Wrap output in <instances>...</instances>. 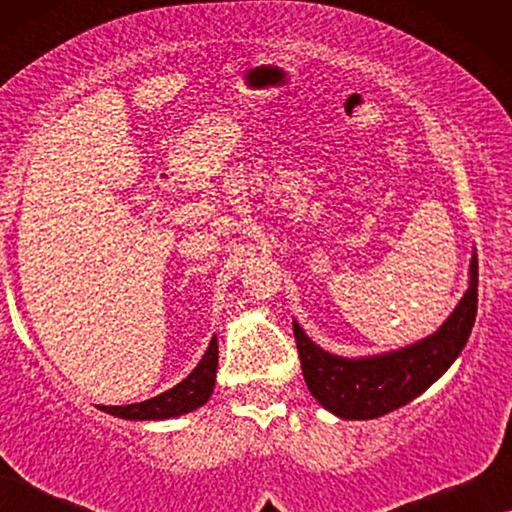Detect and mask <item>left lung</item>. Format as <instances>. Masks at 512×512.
<instances>
[{"label":"left lung","instance_id":"8db88e82","mask_svg":"<svg viewBox=\"0 0 512 512\" xmlns=\"http://www.w3.org/2000/svg\"><path fill=\"white\" fill-rule=\"evenodd\" d=\"M478 312V256L471 258V282L464 298L429 338L396 352L347 359L324 352L298 321L293 335L310 394L342 419H375L424 394L466 347Z\"/></svg>","mask_w":512,"mask_h":512}]
</instances>
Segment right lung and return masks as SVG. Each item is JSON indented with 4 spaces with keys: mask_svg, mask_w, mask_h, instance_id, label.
<instances>
[{
    "mask_svg": "<svg viewBox=\"0 0 512 512\" xmlns=\"http://www.w3.org/2000/svg\"><path fill=\"white\" fill-rule=\"evenodd\" d=\"M216 366H219V342H216L214 335L198 366L177 387L167 389L163 394L149 398V401L130 405H100V410L121 419H139V422L142 419H170L186 415V412L198 410L209 401L216 384Z\"/></svg>",
    "mask_w": 512,
    "mask_h": 512,
    "instance_id": "obj_1",
    "label": "right lung"
}]
</instances>
